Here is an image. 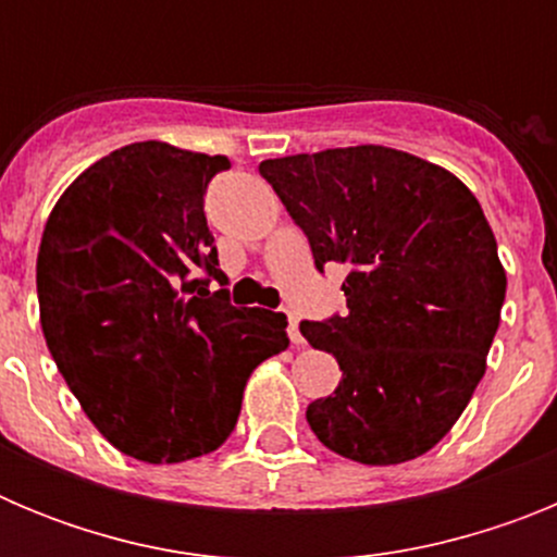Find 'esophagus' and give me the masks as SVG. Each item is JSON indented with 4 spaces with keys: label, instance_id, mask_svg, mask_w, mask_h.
<instances>
[{
    "label": "esophagus",
    "instance_id": "34e87169",
    "mask_svg": "<svg viewBox=\"0 0 557 557\" xmlns=\"http://www.w3.org/2000/svg\"><path fill=\"white\" fill-rule=\"evenodd\" d=\"M287 321H289V339H293L295 346H301L304 337H301V329H298V318L293 312H287Z\"/></svg>",
    "mask_w": 557,
    "mask_h": 557
}]
</instances>
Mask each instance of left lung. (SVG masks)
I'll return each instance as SVG.
<instances>
[{"label": "left lung", "mask_w": 557, "mask_h": 557, "mask_svg": "<svg viewBox=\"0 0 557 557\" xmlns=\"http://www.w3.org/2000/svg\"><path fill=\"white\" fill-rule=\"evenodd\" d=\"M259 172L314 268H348V312L301 321L343 371L307 407L309 426L366 466L424 455L469 405L499 329L508 278L480 203L451 172L379 145L268 159Z\"/></svg>", "instance_id": "left-lung-1"}]
</instances>
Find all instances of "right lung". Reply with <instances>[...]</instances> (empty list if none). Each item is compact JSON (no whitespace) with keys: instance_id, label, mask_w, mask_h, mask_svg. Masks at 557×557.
I'll return each mask as SVG.
<instances>
[{"instance_id":"add662e5","label":"right lung","mask_w":557,"mask_h":557,"mask_svg":"<svg viewBox=\"0 0 557 557\" xmlns=\"http://www.w3.org/2000/svg\"><path fill=\"white\" fill-rule=\"evenodd\" d=\"M228 166L164 141L120 147L63 191L44 228L49 354L91 424L136 460L218 449L253 368L289 346L284 312L239 309L225 289L203 195Z\"/></svg>"}]
</instances>
